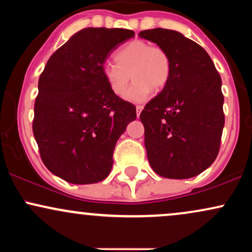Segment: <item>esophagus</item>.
I'll return each mask as SVG.
<instances>
[{
  "mask_svg": "<svg viewBox=\"0 0 252 252\" xmlns=\"http://www.w3.org/2000/svg\"><path fill=\"white\" fill-rule=\"evenodd\" d=\"M143 110V106L142 105H137L136 106V115H137V117H140L141 115V111Z\"/></svg>",
  "mask_w": 252,
  "mask_h": 252,
  "instance_id": "1",
  "label": "esophagus"
}]
</instances>
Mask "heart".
Returning <instances> with one entry per match:
<instances>
[{"label": "heart", "mask_w": 252, "mask_h": 252, "mask_svg": "<svg viewBox=\"0 0 252 252\" xmlns=\"http://www.w3.org/2000/svg\"><path fill=\"white\" fill-rule=\"evenodd\" d=\"M114 59L116 63H106L102 73L115 96H123L130 77L134 83L126 91V98L134 103L144 102L150 97L153 89L160 91L168 83L172 63L168 53L160 46L132 40L115 52Z\"/></svg>", "instance_id": "1"}]
</instances>
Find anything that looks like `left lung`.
<instances>
[{
  "label": "left lung",
  "instance_id": "1",
  "mask_svg": "<svg viewBox=\"0 0 252 252\" xmlns=\"http://www.w3.org/2000/svg\"><path fill=\"white\" fill-rule=\"evenodd\" d=\"M138 35L164 48L172 63L167 85L140 115L149 163L163 178H193L220 148L221 78L207 52L179 32L154 28Z\"/></svg>",
  "mask_w": 252,
  "mask_h": 252
}]
</instances>
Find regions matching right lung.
<instances>
[{
    "label": "right lung",
    "mask_w": 252,
    "mask_h": 252,
    "mask_svg": "<svg viewBox=\"0 0 252 252\" xmlns=\"http://www.w3.org/2000/svg\"><path fill=\"white\" fill-rule=\"evenodd\" d=\"M134 35L121 28H84L46 63L33 134L43 164L63 180L96 184L111 170L115 146L136 118V108L110 91L103 63Z\"/></svg>",
    "instance_id": "add662e5"
}]
</instances>
